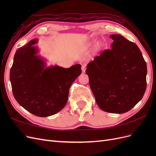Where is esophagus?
I'll use <instances>...</instances> for the list:
<instances>
[{
  "instance_id": "1",
  "label": "esophagus",
  "mask_w": 156,
  "mask_h": 156,
  "mask_svg": "<svg viewBox=\"0 0 156 156\" xmlns=\"http://www.w3.org/2000/svg\"><path fill=\"white\" fill-rule=\"evenodd\" d=\"M81 69H82V72H83V73L85 72V71H86V64H83V65H82Z\"/></svg>"
}]
</instances>
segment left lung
I'll list each match as a JSON object with an SVG mask.
<instances>
[{"label":"left lung","mask_w":156,"mask_h":156,"mask_svg":"<svg viewBox=\"0 0 156 156\" xmlns=\"http://www.w3.org/2000/svg\"><path fill=\"white\" fill-rule=\"evenodd\" d=\"M112 48L87 64L85 73L98 105L101 110L121 114L143 98L146 88V63L135 44L112 34Z\"/></svg>","instance_id":"left-lung-1"}]
</instances>
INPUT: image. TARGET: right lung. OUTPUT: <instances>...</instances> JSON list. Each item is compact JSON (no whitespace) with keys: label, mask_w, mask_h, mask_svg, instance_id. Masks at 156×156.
Wrapping results in <instances>:
<instances>
[{"label":"right lung","mask_w":156,"mask_h":156,"mask_svg":"<svg viewBox=\"0 0 156 156\" xmlns=\"http://www.w3.org/2000/svg\"><path fill=\"white\" fill-rule=\"evenodd\" d=\"M37 41L32 40L16 51L10 79L19 104L33 115L46 117L65 107L69 88L82 72L81 66L45 68V61L36 55L38 50L34 45Z\"/></svg>","instance_id":"1"}]
</instances>
